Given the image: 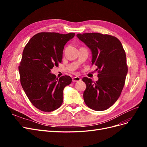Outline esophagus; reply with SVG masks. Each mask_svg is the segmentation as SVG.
Wrapping results in <instances>:
<instances>
[{
    "label": "esophagus",
    "mask_w": 147,
    "mask_h": 147,
    "mask_svg": "<svg viewBox=\"0 0 147 147\" xmlns=\"http://www.w3.org/2000/svg\"><path fill=\"white\" fill-rule=\"evenodd\" d=\"M82 78L80 77H73L72 78V81L73 82H80L81 81Z\"/></svg>",
    "instance_id": "1"
}]
</instances>
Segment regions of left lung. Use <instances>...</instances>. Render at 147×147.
I'll return each mask as SVG.
<instances>
[{
	"label": "left lung",
	"instance_id": "1",
	"mask_svg": "<svg viewBox=\"0 0 147 147\" xmlns=\"http://www.w3.org/2000/svg\"><path fill=\"white\" fill-rule=\"evenodd\" d=\"M77 37L90 48L92 65L97 67L99 80L94 82L87 77L82 80L86 88L83 98L86 105L103 111L113 105L125 83L127 73L126 53L119 40L112 35L100 33L78 34Z\"/></svg>",
	"mask_w": 147,
	"mask_h": 147
}]
</instances>
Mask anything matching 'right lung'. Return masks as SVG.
Returning a JSON list of instances; mask_svg holds the SVG:
<instances>
[{"mask_svg": "<svg viewBox=\"0 0 147 147\" xmlns=\"http://www.w3.org/2000/svg\"><path fill=\"white\" fill-rule=\"evenodd\" d=\"M75 33L40 32L30 39L18 67L21 86L32 105L43 112H52L63 102L64 88L72 82L68 75L56 78L50 73L63 59L64 45Z\"/></svg>", "mask_w": 147, "mask_h": 147, "instance_id": "add662e5", "label": "right lung"}]
</instances>
